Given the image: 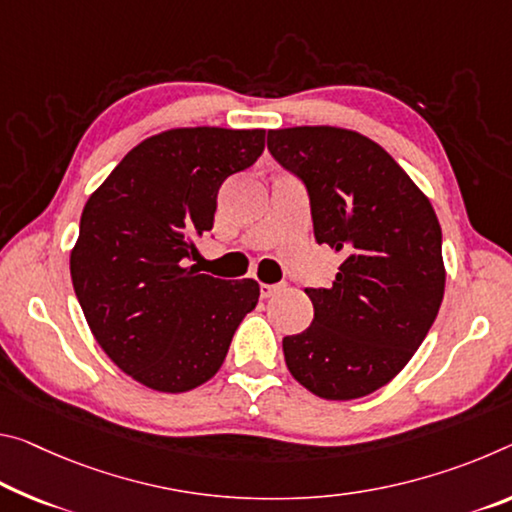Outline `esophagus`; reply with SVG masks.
Returning <instances> with one entry per match:
<instances>
[{
	"instance_id": "34e87169",
	"label": "esophagus",
	"mask_w": 512,
	"mask_h": 512,
	"mask_svg": "<svg viewBox=\"0 0 512 512\" xmlns=\"http://www.w3.org/2000/svg\"><path fill=\"white\" fill-rule=\"evenodd\" d=\"M280 289H282L280 285H259V296H262V298H271V296L278 294Z\"/></svg>"
}]
</instances>
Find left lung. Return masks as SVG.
<instances>
[{"mask_svg":"<svg viewBox=\"0 0 512 512\" xmlns=\"http://www.w3.org/2000/svg\"><path fill=\"white\" fill-rule=\"evenodd\" d=\"M271 157L303 182L316 243L344 257L330 287H307L312 326L282 339L300 385L351 401L389 383L431 330L444 296L442 230L431 202L367 136L271 129Z\"/></svg>","mask_w":512,"mask_h":512,"instance_id":"left-lung-1","label":"left lung"}]
</instances>
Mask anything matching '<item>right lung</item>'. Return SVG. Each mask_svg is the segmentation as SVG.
Masks as SVG:
<instances>
[{
  "instance_id": "add662e5",
  "label": "right lung",
  "mask_w": 512,
  "mask_h": 512,
  "mask_svg": "<svg viewBox=\"0 0 512 512\" xmlns=\"http://www.w3.org/2000/svg\"><path fill=\"white\" fill-rule=\"evenodd\" d=\"M264 152V129H170L136 145L88 198L70 255L97 344L157 392H189L221 369L255 280L186 266L214 227L216 196Z\"/></svg>"
}]
</instances>
